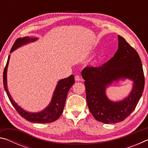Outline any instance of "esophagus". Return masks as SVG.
<instances>
[{"mask_svg": "<svg viewBox=\"0 0 148 148\" xmlns=\"http://www.w3.org/2000/svg\"><path fill=\"white\" fill-rule=\"evenodd\" d=\"M75 80H76V81H77V82H78V81H81V80H82V77H80L79 76H77H77H75Z\"/></svg>", "mask_w": 148, "mask_h": 148, "instance_id": "1", "label": "esophagus"}]
</instances>
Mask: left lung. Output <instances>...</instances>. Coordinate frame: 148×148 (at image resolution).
<instances>
[{
  "label": "left lung",
  "mask_w": 148,
  "mask_h": 148,
  "mask_svg": "<svg viewBox=\"0 0 148 148\" xmlns=\"http://www.w3.org/2000/svg\"><path fill=\"white\" fill-rule=\"evenodd\" d=\"M118 49L114 57L100 66H86L82 72L85 79L89 111L97 121L116 123L123 121L136 108L144 88L141 60L136 50L118 35ZM128 79L134 82L130 95L122 101H112L106 90L114 81Z\"/></svg>",
  "instance_id": "1"
}]
</instances>
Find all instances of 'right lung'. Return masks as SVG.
Returning a JSON list of instances; mask_svg holds the SVG:
<instances>
[{"instance_id":"add662e5","label":"right lung","mask_w":148,"mask_h":148,"mask_svg":"<svg viewBox=\"0 0 148 148\" xmlns=\"http://www.w3.org/2000/svg\"><path fill=\"white\" fill-rule=\"evenodd\" d=\"M38 39V38H29V36L19 38L16 40L12 46L10 53L19 48V47L31 43V42H35ZM10 57V55L8 56V61H7L6 66L4 70L3 84L9 100L10 101L14 108L17 110L20 116L30 122L35 123H48L56 121L63 112L65 101H66L69 91L74 84L75 80L74 75H71L66 78L60 79L57 82L53 96H52L51 101L46 108L40 112H34V113L27 112L26 110H24L22 108L18 106V104L12 99L11 95L8 91V85H7V71H8Z\"/></svg>"}]
</instances>
